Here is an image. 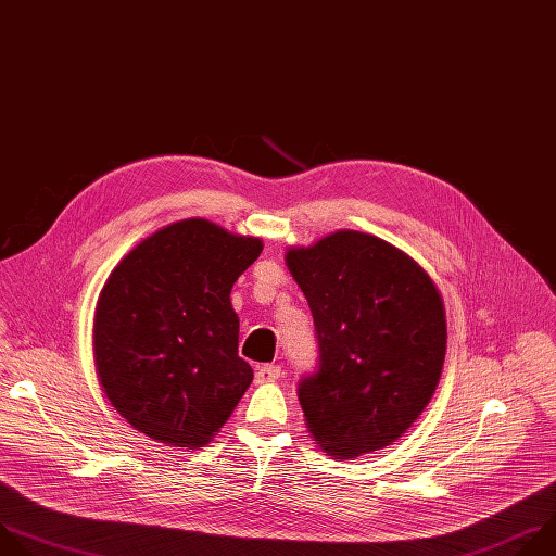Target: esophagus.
Segmentation results:
<instances>
[{"instance_id": "34e87169", "label": "esophagus", "mask_w": 556, "mask_h": 556, "mask_svg": "<svg viewBox=\"0 0 556 556\" xmlns=\"http://www.w3.org/2000/svg\"><path fill=\"white\" fill-rule=\"evenodd\" d=\"M276 379H280V368L278 366L265 364V366L256 368V381L258 383H267V381H276Z\"/></svg>"}]
</instances>
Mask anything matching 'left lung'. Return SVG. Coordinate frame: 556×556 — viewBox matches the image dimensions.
Here are the masks:
<instances>
[{
  "instance_id": "8db88e82",
  "label": "left lung",
  "mask_w": 556,
  "mask_h": 556,
  "mask_svg": "<svg viewBox=\"0 0 556 556\" xmlns=\"http://www.w3.org/2000/svg\"><path fill=\"white\" fill-rule=\"evenodd\" d=\"M315 324L317 364L298 383L306 427L332 458L383 450L429 403L447 349L442 298L394 245L340 230L287 252Z\"/></svg>"
}]
</instances>
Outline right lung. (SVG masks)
Listing matches in <instances>:
<instances>
[{"label": "right lung", "instance_id": "obj_1", "mask_svg": "<svg viewBox=\"0 0 556 556\" xmlns=\"http://www.w3.org/2000/svg\"><path fill=\"white\" fill-rule=\"evenodd\" d=\"M263 243L186 218L131 250L100 291L93 357L106 399L138 431L197 450L250 388L230 291Z\"/></svg>", "mask_w": 556, "mask_h": 556}]
</instances>
